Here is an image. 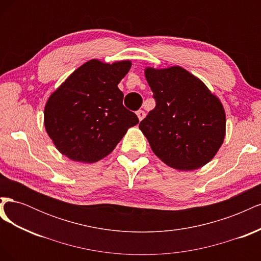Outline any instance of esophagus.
Listing matches in <instances>:
<instances>
[{
    "instance_id": "esophagus-1",
    "label": "esophagus",
    "mask_w": 261,
    "mask_h": 261,
    "mask_svg": "<svg viewBox=\"0 0 261 261\" xmlns=\"http://www.w3.org/2000/svg\"><path fill=\"white\" fill-rule=\"evenodd\" d=\"M136 114H137V116H138V118H139V121H143L144 117L146 116V113L143 111V110H138Z\"/></svg>"
}]
</instances>
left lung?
I'll list each match as a JSON object with an SVG mask.
<instances>
[{
	"label": "left lung",
	"instance_id": "1",
	"mask_svg": "<svg viewBox=\"0 0 261 261\" xmlns=\"http://www.w3.org/2000/svg\"><path fill=\"white\" fill-rule=\"evenodd\" d=\"M155 108L139 123L153 153L179 171L199 169L213 159L225 136L221 101L180 66L147 67Z\"/></svg>",
	"mask_w": 261,
	"mask_h": 261
}]
</instances>
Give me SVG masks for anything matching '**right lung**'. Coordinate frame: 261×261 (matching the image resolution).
<instances>
[{
	"label": "right lung",
	"mask_w": 261,
	"mask_h": 261,
	"mask_svg": "<svg viewBox=\"0 0 261 261\" xmlns=\"http://www.w3.org/2000/svg\"><path fill=\"white\" fill-rule=\"evenodd\" d=\"M130 66V61L108 64L90 60L51 94L44 108V126L62 154L77 162H97L139 123L123 106L124 94L117 87Z\"/></svg>",
	"instance_id": "right-lung-1"
}]
</instances>
